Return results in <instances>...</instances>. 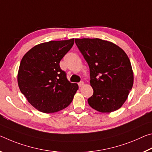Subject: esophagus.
<instances>
[{
    "label": "esophagus",
    "instance_id": "34e87169",
    "mask_svg": "<svg viewBox=\"0 0 152 152\" xmlns=\"http://www.w3.org/2000/svg\"><path fill=\"white\" fill-rule=\"evenodd\" d=\"M78 85H79V88H81V87H83V85H84V82H83V81L79 82V83H78Z\"/></svg>",
    "mask_w": 152,
    "mask_h": 152
}]
</instances>
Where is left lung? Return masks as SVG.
<instances>
[{
    "mask_svg": "<svg viewBox=\"0 0 152 152\" xmlns=\"http://www.w3.org/2000/svg\"><path fill=\"white\" fill-rule=\"evenodd\" d=\"M88 63L94 94L89 105L100 113L118 110L133 88V72L125 51L113 42L99 38L75 39Z\"/></svg>",
    "mask_w": 152,
    "mask_h": 152,
    "instance_id": "obj_1",
    "label": "left lung"
}]
</instances>
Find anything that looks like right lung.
<instances>
[{
    "label": "right lung",
    "instance_id": "1",
    "mask_svg": "<svg viewBox=\"0 0 152 152\" xmlns=\"http://www.w3.org/2000/svg\"><path fill=\"white\" fill-rule=\"evenodd\" d=\"M73 44V38L44 42L33 47L21 59L17 75L20 91L42 113H54L66 108L79 89L77 84L68 81L59 65Z\"/></svg>",
    "mask_w": 152,
    "mask_h": 152
}]
</instances>
